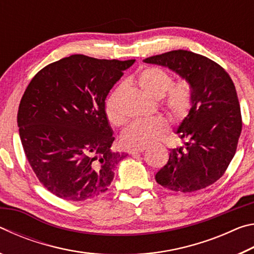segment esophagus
<instances>
[{
  "mask_svg": "<svg viewBox=\"0 0 254 254\" xmlns=\"http://www.w3.org/2000/svg\"><path fill=\"white\" fill-rule=\"evenodd\" d=\"M147 150V148H135V149H130L128 150V153L130 154H137V153H141Z\"/></svg>",
  "mask_w": 254,
  "mask_h": 254,
  "instance_id": "obj_1",
  "label": "esophagus"
}]
</instances>
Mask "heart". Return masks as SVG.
<instances>
[{"label":"heart","instance_id":"b5f03b06","mask_svg":"<svg viewBox=\"0 0 254 254\" xmlns=\"http://www.w3.org/2000/svg\"><path fill=\"white\" fill-rule=\"evenodd\" d=\"M136 81L141 89L154 98L162 97V106L175 120H183L187 117L194 103L192 88L189 81L180 79L173 83L171 76L162 68L145 67L136 76ZM123 88L118 87L111 93L105 104L106 117L117 127L127 122V117L120 109V97ZM168 124L163 118L151 120H139L132 123L121 136L122 143L127 148H145L165 134Z\"/></svg>","mask_w":254,"mask_h":254}]
</instances>
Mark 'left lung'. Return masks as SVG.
<instances>
[{"label":"left lung","instance_id":"left-lung-1","mask_svg":"<svg viewBox=\"0 0 254 254\" xmlns=\"http://www.w3.org/2000/svg\"><path fill=\"white\" fill-rule=\"evenodd\" d=\"M168 67L189 81L194 103L178 127L185 147L170 149L167 165L158 171L159 185L192 192L220 179L233 159L242 131L236 89L224 68L188 50H173L144 59Z\"/></svg>","mask_w":254,"mask_h":254}]
</instances>
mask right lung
<instances>
[{"instance_id": "1", "label": "right lung", "mask_w": 254, "mask_h": 254, "mask_svg": "<svg viewBox=\"0 0 254 254\" xmlns=\"http://www.w3.org/2000/svg\"><path fill=\"white\" fill-rule=\"evenodd\" d=\"M133 63L71 55L29 83L18 111L21 142L39 182L59 198L79 201L103 194L127 156L111 149L105 98Z\"/></svg>"}]
</instances>
